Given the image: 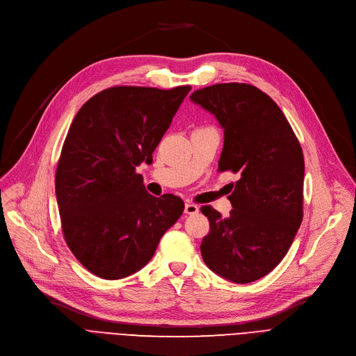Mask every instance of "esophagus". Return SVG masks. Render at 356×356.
Here are the masks:
<instances>
[{
	"label": "esophagus",
	"instance_id": "34e87169",
	"mask_svg": "<svg viewBox=\"0 0 356 356\" xmlns=\"http://www.w3.org/2000/svg\"><path fill=\"white\" fill-rule=\"evenodd\" d=\"M197 212H199V207H197V204H195V203H192V202H186V204H184V213L195 215V213H197Z\"/></svg>",
	"mask_w": 356,
	"mask_h": 356
}]
</instances>
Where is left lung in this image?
<instances>
[{
    "mask_svg": "<svg viewBox=\"0 0 356 356\" xmlns=\"http://www.w3.org/2000/svg\"><path fill=\"white\" fill-rule=\"evenodd\" d=\"M191 99L223 128L219 172L239 175L228 196L232 211L222 218L202 207L209 234L202 258L213 273L245 284L267 275L284 258L303 219L305 159L283 111L258 88L218 83Z\"/></svg>",
    "mask_w": 356,
    "mask_h": 356,
    "instance_id": "8db88e82",
    "label": "left lung"
}]
</instances>
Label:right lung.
Returning a JSON list of instances; mask_svg holds the SVG:
<instances>
[{
	"mask_svg": "<svg viewBox=\"0 0 356 356\" xmlns=\"http://www.w3.org/2000/svg\"><path fill=\"white\" fill-rule=\"evenodd\" d=\"M192 88H108L78 111L56 170L67 247L92 274L118 280L141 270L181 216L175 195H149L136 167L153 152Z\"/></svg>",
	"mask_w": 356,
	"mask_h": 356,
	"instance_id": "add662e5",
	"label": "right lung"
}]
</instances>
